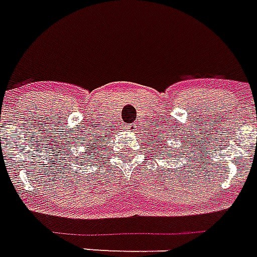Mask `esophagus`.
<instances>
[{"label":"esophagus","mask_w":257,"mask_h":257,"mask_svg":"<svg viewBox=\"0 0 257 257\" xmlns=\"http://www.w3.org/2000/svg\"><path fill=\"white\" fill-rule=\"evenodd\" d=\"M125 129H126L128 132H135V129H136V126H135V125H133V124H129V125H126V126H125Z\"/></svg>","instance_id":"esophagus-1"}]
</instances>
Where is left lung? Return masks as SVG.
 <instances>
[{
  "label": "left lung",
  "instance_id": "1",
  "mask_svg": "<svg viewBox=\"0 0 257 257\" xmlns=\"http://www.w3.org/2000/svg\"><path fill=\"white\" fill-rule=\"evenodd\" d=\"M162 146H164V144H163V143H162ZM164 150H166V151H167V148H166V146H164ZM168 152H170V151H168Z\"/></svg>",
  "mask_w": 257,
  "mask_h": 257
}]
</instances>
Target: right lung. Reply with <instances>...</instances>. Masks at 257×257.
Wrapping results in <instances>:
<instances>
[{
  "label": "right lung",
  "instance_id": "1",
  "mask_svg": "<svg viewBox=\"0 0 257 257\" xmlns=\"http://www.w3.org/2000/svg\"><path fill=\"white\" fill-rule=\"evenodd\" d=\"M101 142H102V139H101V137H98V139H95V140L90 139V144H93V146H91V148H90V147H86V150H89L90 148V154L89 152H85V156H83V159H86L87 156H90L89 159L86 160V162H89L90 159L91 160L95 159V156H98V152H99V148H101V146H98V144H99Z\"/></svg>",
  "mask_w": 257,
  "mask_h": 257
}]
</instances>
